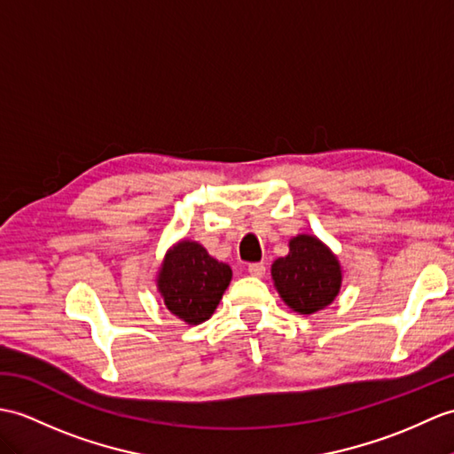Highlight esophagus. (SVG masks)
Instances as JSON below:
<instances>
[{
  "instance_id": "esophagus-1",
  "label": "esophagus",
  "mask_w": 454,
  "mask_h": 454,
  "mask_svg": "<svg viewBox=\"0 0 454 454\" xmlns=\"http://www.w3.org/2000/svg\"><path fill=\"white\" fill-rule=\"evenodd\" d=\"M265 270H267V267L262 265V262H251V265L247 267L249 275H251V277H257V278L265 277Z\"/></svg>"
}]
</instances>
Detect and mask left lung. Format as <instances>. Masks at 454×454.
I'll use <instances>...</instances> for the list:
<instances>
[{
	"instance_id": "8db88e82",
	"label": "left lung",
	"mask_w": 454,
	"mask_h": 454,
	"mask_svg": "<svg viewBox=\"0 0 454 454\" xmlns=\"http://www.w3.org/2000/svg\"><path fill=\"white\" fill-rule=\"evenodd\" d=\"M272 280L294 311L311 315L339 296L342 272L333 253L317 238L298 236L290 253L272 265Z\"/></svg>"
}]
</instances>
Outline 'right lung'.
<instances>
[{
	"label": "right lung",
	"instance_id": "obj_1",
	"mask_svg": "<svg viewBox=\"0 0 454 454\" xmlns=\"http://www.w3.org/2000/svg\"><path fill=\"white\" fill-rule=\"evenodd\" d=\"M231 280V269L195 241H179L166 255L158 288L166 308L189 325L207 321Z\"/></svg>",
	"mask_w": 454,
	"mask_h": 454
}]
</instances>
